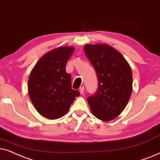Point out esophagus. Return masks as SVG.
<instances>
[{
    "label": "esophagus",
    "instance_id": "34e87169",
    "mask_svg": "<svg viewBox=\"0 0 160 160\" xmlns=\"http://www.w3.org/2000/svg\"><path fill=\"white\" fill-rule=\"evenodd\" d=\"M84 91H85L84 87H83V86L80 87V93H81V94H83V93H84Z\"/></svg>",
    "mask_w": 160,
    "mask_h": 160
}]
</instances>
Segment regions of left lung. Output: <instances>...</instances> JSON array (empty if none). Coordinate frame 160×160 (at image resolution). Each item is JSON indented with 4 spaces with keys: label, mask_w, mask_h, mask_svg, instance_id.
<instances>
[{
    "label": "left lung",
    "mask_w": 160,
    "mask_h": 160,
    "mask_svg": "<svg viewBox=\"0 0 160 160\" xmlns=\"http://www.w3.org/2000/svg\"><path fill=\"white\" fill-rule=\"evenodd\" d=\"M84 50L98 78L97 92L87 98L91 110L100 120L111 121L124 110L131 97L130 66L118 50L108 44H86Z\"/></svg>",
    "instance_id": "obj_1"
}]
</instances>
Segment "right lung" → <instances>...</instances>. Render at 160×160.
<instances>
[{"mask_svg": "<svg viewBox=\"0 0 160 160\" xmlns=\"http://www.w3.org/2000/svg\"><path fill=\"white\" fill-rule=\"evenodd\" d=\"M74 50L73 47H60L47 52L30 74V99L38 112L47 118L63 117L80 95L79 91L72 89L71 74L66 72V64Z\"/></svg>", "mask_w": 160, "mask_h": 160, "instance_id": "1", "label": "right lung"}]
</instances>
